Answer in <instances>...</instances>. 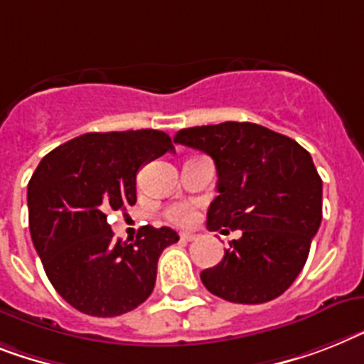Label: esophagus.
Returning a JSON list of instances; mask_svg holds the SVG:
<instances>
[{
  "mask_svg": "<svg viewBox=\"0 0 364 364\" xmlns=\"http://www.w3.org/2000/svg\"><path fill=\"white\" fill-rule=\"evenodd\" d=\"M197 238L193 232H180V242H193Z\"/></svg>",
  "mask_w": 364,
  "mask_h": 364,
  "instance_id": "34e87169",
  "label": "esophagus"
}]
</instances>
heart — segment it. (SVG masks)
<instances>
[{
    "instance_id": "obj_1",
    "label": "heart",
    "mask_w": 364,
    "mask_h": 364,
    "mask_svg": "<svg viewBox=\"0 0 364 364\" xmlns=\"http://www.w3.org/2000/svg\"><path fill=\"white\" fill-rule=\"evenodd\" d=\"M167 218L176 225H189L195 219V212L188 204H176L167 210Z\"/></svg>"
}]
</instances>
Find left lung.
Listing matches in <instances>:
<instances>
[{
	"instance_id": "8db88e82",
	"label": "left lung",
	"mask_w": 364,
	"mask_h": 364,
	"mask_svg": "<svg viewBox=\"0 0 364 364\" xmlns=\"http://www.w3.org/2000/svg\"><path fill=\"white\" fill-rule=\"evenodd\" d=\"M175 143L214 160L218 197L206 227L240 229L223 260L200 281L232 303H266L296 281L322 223V178L307 150L283 134L253 122L184 128Z\"/></svg>"
}]
</instances>
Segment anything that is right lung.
Masks as SVG:
<instances>
[{"mask_svg": "<svg viewBox=\"0 0 364 364\" xmlns=\"http://www.w3.org/2000/svg\"><path fill=\"white\" fill-rule=\"evenodd\" d=\"M173 150L160 130L92 132L53 149L33 173L27 184L33 245L57 294L83 314L119 316L154 290L158 258L178 234L146 225L134 242H122L107 214L135 204L141 167Z\"/></svg>", "mask_w": 364, "mask_h": 364, "instance_id": "right-lung-1", "label": "right lung"}]
</instances>
